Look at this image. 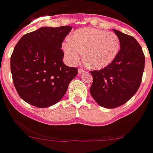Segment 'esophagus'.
Here are the masks:
<instances>
[{
  "mask_svg": "<svg viewBox=\"0 0 153 153\" xmlns=\"http://www.w3.org/2000/svg\"><path fill=\"white\" fill-rule=\"evenodd\" d=\"M84 72H85V71H84V69H78V73L82 74V73H84Z\"/></svg>",
  "mask_w": 153,
  "mask_h": 153,
  "instance_id": "obj_1",
  "label": "esophagus"
}]
</instances>
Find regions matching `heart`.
I'll use <instances>...</instances> for the list:
<instances>
[{"label": "heart", "mask_w": 153, "mask_h": 153, "mask_svg": "<svg viewBox=\"0 0 153 153\" xmlns=\"http://www.w3.org/2000/svg\"><path fill=\"white\" fill-rule=\"evenodd\" d=\"M120 39L116 34L96 28H81L75 30L69 40L63 44L66 58L71 63L84 60L90 68L102 69L111 64L119 51Z\"/></svg>", "instance_id": "b5f03b06"}]
</instances>
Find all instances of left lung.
Listing matches in <instances>:
<instances>
[{
  "label": "left lung",
  "instance_id": "1",
  "mask_svg": "<svg viewBox=\"0 0 153 153\" xmlns=\"http://www.w3.org/2000/svg\"><path fill=\"white\" fill-rule=\"evenodd\" d=\"M113 30L119 38L120 50L111 64L90 72L93 77L90 94L98 105L106 108L121 106L135 94L145 65L143 50L134 37Z\"/></svg>",
  "mask_w": 153,
  "mask_h": 153
}]
</instances>
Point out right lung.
<instances>
[{"label": "right lung", "instance_id": "add662e5", "mask_svg": "<svg viewBox=\"0 0 153 153\" xmlns=\"http://www.w3.org/2000/svg\"><path fill=\"white\" fill-rule=\"evenodd\" d=\"M70 26L42 27L25 34L10 58L12 77L18 94L27 103L47 108L57 103L78 69L64 64L62 43Z\"/></svg>", "mask_w": 153, "mask_h": 153}]
</instances>
